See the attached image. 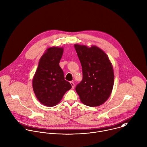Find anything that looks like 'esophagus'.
<instances>
[{
    "instance_id": "esophagus-1",
    "label": "esophagus",
    "mask_w": 147,
    "mask_h": 147,
    "mask_svg": "<svg viewBox=\"0 0 147 147\" xmlns=\"http://www.w3.org/2000/svg\"><path fill=\"white\" fill-rule=\"evenodd\" d=\"M70 83H71V86H72V88L74 89V87H75V84H74V83L73 82H71Z\"/></svg>"
}]
</instances>
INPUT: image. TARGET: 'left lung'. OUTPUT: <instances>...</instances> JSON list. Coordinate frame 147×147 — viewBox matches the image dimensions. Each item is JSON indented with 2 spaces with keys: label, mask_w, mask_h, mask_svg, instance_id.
<instances>
[{
  "label": "left lung",
  "mask_w": 147,
  "mask_h": 147,
  "mask_svg": "<svg viewBox=\"0 0 147 147\" xmlns=\"http://www.w3.org/2000/svg\"><path fill=\"white\" fill-rule=\"evenodd\" d=\"M74 47L83 72V79L76 86V91L85 105L99 106L108 99L113 90L114 75L111 63L96 46L75 44Z\"/></svg>",
  "instance_id": "left-lung-1"
}]
</instances>
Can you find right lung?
Instances as JSON below:
<instances>
[{
    "label": "right lung",
    "instance_id": "add662e5",
    "mask_svg": "<svg viewBox=\"0 0 147 147\" xmlns=\"http://www.w3.org/2000/svg\"><path fill=\"white\" fill-rule=\"evenodd\" d=\"M63 47H52L47 49L40 58L33 79V88L37 99L48 107L55 106L72 87L64 79L59 65L63 54Z\"/></svg>",
    "mask_w": 147,
    "mask_h": 147
}]
</instances>
